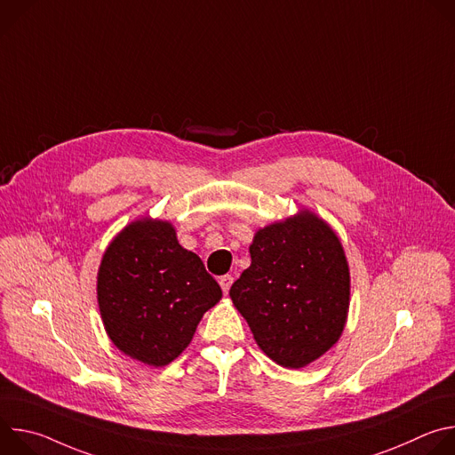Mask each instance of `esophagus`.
I'll return each instance as SVG.
<instances>
[{
    "mask_svg": "<svg viewBox=\"0 0 455 455\" xmlns=\"http://www.w3.org/2000/svg\"><path fill=\"white\" fill-rule=\"evenodd\" d=\"M232 283H234V277H232V275H223V277H220V286H221L223 293H228Z\"/></svg>",
    "mask_w": 455,
    "mask_h": 455,
    "instance_id": "1",
    "label": "esophagus"
}]
</instances>
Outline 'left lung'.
Here are the masks:
<instances>
[{
    "mask_svg": "<svg viewBox=\"0 0 455 455\" xmlns=\"http://www.w3.org/2000/svg\"><path fill=\"white\" fill-rule=\"evenodd\" d=\"M250 267L230 288L261 351L302 369L342 337L351 300L347 257L337 232L307 209L259 228Z\"/></svg>",
    "mask_w": 455,
    "mask_h": 455,
    "instance_id": "8db88e82",
    "label": "left lung"
}]
</instances>
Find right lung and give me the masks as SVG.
Segmentation results:
<instances>
[{
  "instance_id": "right-lung-1",
  "label": "right lung",
  "mask_w": 455,
  "mask_h": 455,
  "mask_svg": "<svg viewBox=\"0 0 455 455\" xmlns=\"http://www.w3.org/2000/svg\"><path fill=\"white\" fill-rule=\"evenodd\" d=\"M221 295L202 259L178 243L174 225L149 216L111 239L97 274V302L109 340L153 367L185 351Z\"/></svg>"
}]
</instances>
